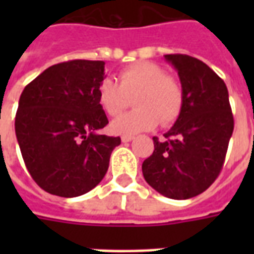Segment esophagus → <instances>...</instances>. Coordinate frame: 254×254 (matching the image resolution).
I'll return each mask as SVG.
<instances>
[{
	"instance_id": "esophagus-1",
	"label": "esophagus",
	"mask_w": 254,
	"mask_h": 254,
	"mask_svg": "<svg viewBox=\"0 0 254 254\" xmlns=\"http://www.w3.org/2000/svg\"><path fill=\"white\" fill-rule=\"evenodd\" d=\"M133 138H134L133 136H122L121 141L122 143H129V141H132Z\"/></svg>"
}]
</instances>
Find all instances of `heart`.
I'll list each match as a JSON object with an SVG mask.
<instances>
[{
  "label": "heart",
  "instance_id": "obj_1",
  "mask_svg": "<svg viewBox=\"0 0 254 254\" xmlns=\"http://www.w3.org/2000/svg\"><path fill=\"white\" fill-rule=\"evenodd\" d=\"M117 83L103 78L96 88V99L107 116L120 114L133 98L134 110L122 114L110 124L116 134H136L154 129L158 124L169 125L180 117L184 107V89L177 78L154 63H136L118 73Z\"/></svg>",
  "mask_w": 254,
  "mask_h": 254
}]
</instances>
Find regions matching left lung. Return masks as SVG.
Listing matches in <instances>:
<instances>
[{"instance_id": "1", "label": "left lung", "mask_w": 254, "mask_h": 254, "mask_svg": "<svg viewBox=\"0 0 254 254\" xmlns=\"http://www.w3.org/2000/svg\"><path fill=\"white\" fill-rule=\"evenodd\" d=\"M180 76L184 107L165 140L154 137V152L143 162L149 187L174 200H187L212 185L223 167L234 118L229 91L211 67L184 54H167Z\"/></svg>"}]
</instances>
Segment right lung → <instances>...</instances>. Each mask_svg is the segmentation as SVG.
<instances>
[{
  "label": "right lung",
  "mask_w": 254,
  "mask_h": 254,
  "mask_svg": "<svg viewBox=\"0 0 254 254\" xmlns=\"http://www.w3.org/2000/svg\"><path fill=\"white\" fill-rule=\"evenodd\" d=\"M105 63L73 60L47 67L19 100L14 130L34 181L52 194L77 197L109 169L120 137L96 133L109 124L96 99Z\"/></svg>",
  "instance_id": "1"
}]
</instances>
